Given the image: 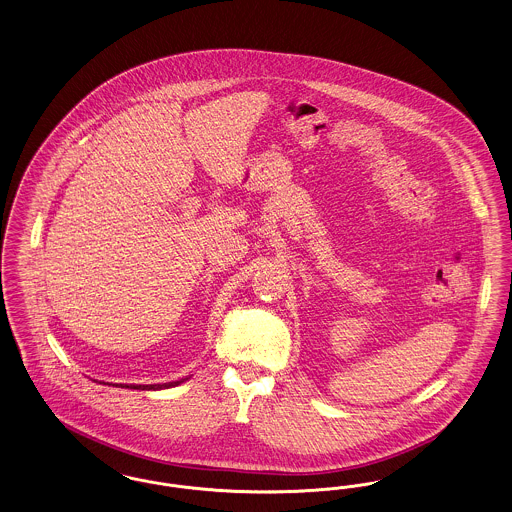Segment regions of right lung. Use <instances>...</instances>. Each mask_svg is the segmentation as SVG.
<instances>
[{
	"label": "right lung",
	"instance_id": "add662e5",
	"mask_svg": "<svg viewBox=\"0 0 512 512\" xmlns=\"http://www.w3.org/2000/svg\"><path fill=\"white\" fill-rule=\"evenodd\" d=\"M179 382L183 380H176V382H166V384H130V386H122V388H134V390H160V388H170V386H178Z\"/></svg>",
	"mask_w": 512,
	"mask_h": 512
}]
</instances>
